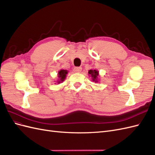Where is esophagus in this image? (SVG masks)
<instances>
[{
    "mask_svg": "<svg viewBox=\"0 0 155 155\" xmlns=\"http://www.w3.org/2000/svg\"><path fill=\"white\" fill-rule=\"evenodd\" d=\"M82 68L81 67H74V71L75 72H80L81 71Z\"/></svg>",
    "mask_w": 155,
    "mask_h": 155,
    "instance_id": "34e87169",
    "label": "esophagus"
}]
</instances>
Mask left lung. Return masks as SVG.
<instances>
[{"label":"left lung","mask_w":155,"mask_h":155,"mask_svg":"<svg viewBox=\"0 0 155 155\" xmlns=\"http://www.w3.org/2000/svg\"><path fill=\"white\" fill-rule=\"evenodd\" d=\"M88 74L91 75V78H92V80L93 81H94L96 83L98 82L97 80V77L98 75H99V72H98L97 70H89L88 71Z\"/></svg>","instance_id":"left-lung-1"}]
</instances>
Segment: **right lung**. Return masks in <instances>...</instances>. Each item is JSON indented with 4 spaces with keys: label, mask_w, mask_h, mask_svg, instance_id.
I'll return each mask as SVG.
<instances>
[{
    "label": "right lung",
    "mask_w": 155,
    "mask_h": 155,
    "mask_svg": "<svg viewBox=\"0 0 155 155\" xmlns=\"http://www.w3.org/2000/svg\"><path fill=\"white\" fill-rule=\"evenodd\" d=\"M68 74V71L67 70H59V72H58V78H59V80L58 81V83H62L64 81V80L66 78L67 74Z\"/></svg>",
    "instance_id": "right-lung-1"
}]
</instances>
